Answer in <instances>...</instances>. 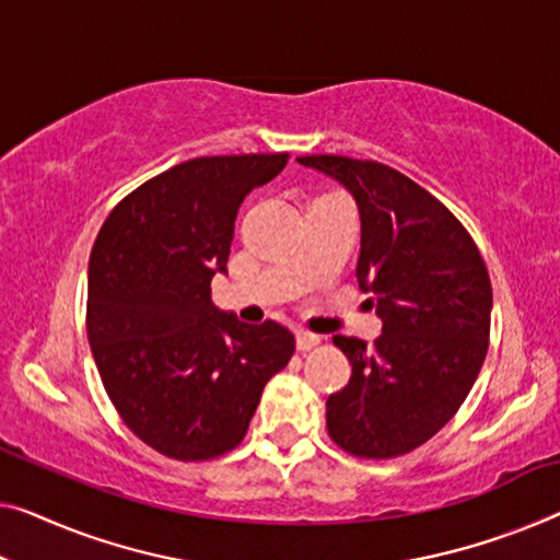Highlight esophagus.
I'll list each match as a JSON object with an SVG mask.
<instances>
[{
    "mask_svg": "<svg viewBox=\"0 0 560 560\" xmlns=\"http://www.w3.org/2000/svg\"><path fill=\"white\" fill-rule=\"evenodd\" d=\"M319 345H322L319 334H312V331H304V329L296 331V347L302 349V352H308V349H314Z\"/></svg>",
    "mask_w": 560,
    "mask_h": 560,
    "instance_id": "1",
    "label": "esophagus"
}]
</instances>
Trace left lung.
Here are the masks:
<instances>
[{
    "mask_svg": "<svg viewBox=\"0 0 560 560\" xmlns=\"http://www.w3.org/2000/svg\"><path fill=\"white\" fill-rule=\"evenodd\" d=\"M299 163L354 196L362 219L357 281L374 294L382 319L370 349L334 337L352 377L327 399L329 438L366 460L407 455L453 420L486 362L488 266L463 223L405 173L347 155Z\"/></svg>",
    "mask_w": 560,
    "mask_h": 560,
    "instance_id": "left-lung-1",
    "label": "left lung"
}]
</instances>
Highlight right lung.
I'll list each match as a JSON object with an SVG mask.
<instances>
[{
	"instance_id": "right-lung-1",
	"label": "right lung",
	"mask_w": 560,
	"mask_h": 560,
	"mask_svg": "<svg viewBox=\"0 0 560 560\" xmlns=\"http://www.w3.org/2000/svg\"><path fill=\"white\" fill-rule=\"evenodd\" d=\"M289 153L203 155L125 196L88 269V339L122 422L155 453L203 463L231 453L273 374L294 357L277 322L244 324L211 302L241 200Z\"/></svg>"
}]
</instances>
